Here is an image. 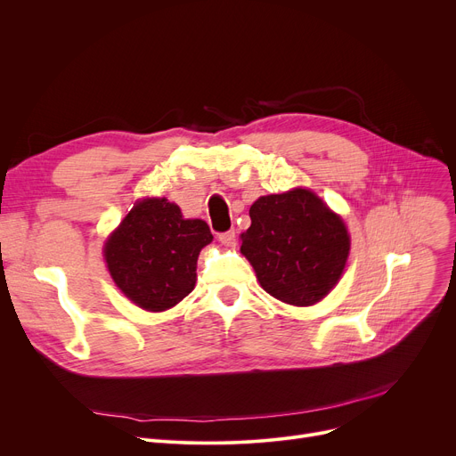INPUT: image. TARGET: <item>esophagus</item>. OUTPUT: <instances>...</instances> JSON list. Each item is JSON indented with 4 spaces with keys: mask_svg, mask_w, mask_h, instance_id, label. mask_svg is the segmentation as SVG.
Segmentation results:
<instances>
[{
    "mask_svg": "<svg viewBox=\"0 0 456 456\" xmlns=\"http://www.w3.org/2000/svg\"><path fill=\"white\" fill-rule=\"evenodd\" d=\"M220 242L227 248H232L236 244V232L231 229V231H225V232H220Z\"/></svg>",
    "mask_w": 456,
    "mask_h": 456,
    "instance_id": "1",
    "label": "esophagus"
}]
</instances>
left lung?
I'll return each mask as SVG.
<instances>
[{
  "mask_svg": "<svg viewBox=\"0 0 456 456\" xmlns=\"http://www.w3.org/2000/svg\"><path fill=\"white\" fill-rule=\"evenodd\" d=\"M249 218L240 251L270 296L310 306L337 286L349 256V232L313 190L262 196L251 205Z\"/></svg>",
  "mask_w": 456,
  "mask_h": 456,
  "instance_id": "1",
  "label": "left lung"
}]
</instances>
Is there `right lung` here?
Here are the masks:
<instances>
[{
  "label": "right lung",
  "mask_w": 456,
  "mask_h": 456,
  "mask_svg": "<svg viewBox=\"0 0 456 456\" xmlns=\"http://www.w3.org/2000/svg\"><path fill=\"white\" fill-rule=\"evenodd\" d=\"M210 242L203 220H184L181 208L166 198H146L112 231L103 253L126 297L150 313H162L194 290L198 256Z\"/></svg>",
  "instance_id": "right-lung-1"
}]
</instances>
